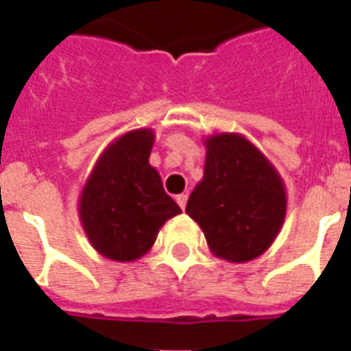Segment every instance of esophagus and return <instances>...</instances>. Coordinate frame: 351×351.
I'll list each match as a JSON object with an SVG mask.
<instances>
[{"mask_svg":"<svg viewBox=\"0 0 351 351\" xmlns=\"http://www.w3.org/2000/svg\"><path fill=\"white\" fill-rule=\"evenodd\" d=\"M176 204H178V206H180L182 209H186L187 195H184V193H182V195H176Z\"/></svg>","mask_w":351,"mask_h":351,"instance_id":"obj_1","label":"esophagus"}]
</instances>
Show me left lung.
<instances>
[{
  "label": "left lung",
  "mask_w": 351,
  "mask_h": 351,
  "mask_svg": "<svg viewBox=\"0 0 351 351\" xmlns=\"http://www.w3.org/2000/svg\"><path fill=\"white\" fill-rule=\"evenodd\" d=\"M204 143V176L186 213L200 226L215 256L234 264L253 261L282 228L286 186L266 154L239 132L211 134Z\"/></svg>",
  "instance_id": "obj_1"
}]
</instances>
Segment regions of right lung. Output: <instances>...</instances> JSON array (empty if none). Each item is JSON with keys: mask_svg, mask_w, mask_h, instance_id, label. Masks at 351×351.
I'll use <instances>...</instances> for the list:
<instances>
[{"mask_svg": "<svg viewBox=\"0 0 351 351\" xmlns=\"http://www.w3.org/2000/svg\"><path fill=\"white\" fill-rule=\"evenodd\" d=\"M153 143V129L121 134L98 156L80 193L82 228L106 258L136 261L153 247L160 228L182 213L149 164Z\"/></svg>", "mask_w": 351, "mask_h": 351, "instance_id": "right-lung-1", "label": "right lung"}]
</instances>
